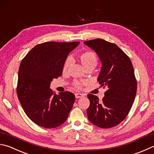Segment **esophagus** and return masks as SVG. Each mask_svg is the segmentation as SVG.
Wrapping results in <instances>:
<instances>
[{
    "label": "esophagus",
    "instance_id": "obj_1",
    "mask_svg": "<svg viewBox=\"0 0 154 154\" xmlns=\"http://www.w3.org/2000/svg\"><path fill=\"white\" fill-rule=\"evenodd\" d=\"M75 97H76V98H80L83 97L84 95L82 94H80V93H76L75 94Z\"/></svg>",
    "mask_w": 154,
    "mask_h": 154
}]
</instances>
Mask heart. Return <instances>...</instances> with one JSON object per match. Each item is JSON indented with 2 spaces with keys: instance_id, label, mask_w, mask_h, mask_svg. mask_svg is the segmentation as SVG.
<instances>
[{
  "instance_id": "1",
  "label": "heart",
  "mask_w": 154,
  "mask_h": 154,
  "mask_svg": "<svg viewBox=\"0 0 154 154\" xmlns=\"http://www.w3.org/2000/svg\"><path fill=\"white\" fill-rule=\"evenodd\" d=\"M78 59L80 62L82 63L85 69L88 68H94L98 63L97 56L94 52L92 51H85L78 54ZM71 63V59L68 58L63 63L62 71L63 73H66L68 71V68ZM86 85L85 81H75L72 84L74 88L76 90H81L84 85Z\"/></svg>"
}]
</instances>
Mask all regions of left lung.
<instances>
[{
    "label": "left lung",
    "instance_id": "obj_1",
    "mask_svg": "<svg viewBox=\"0 0 154 154\" xmlns=\"http://www.w3.org/2000/svg\"><path fill=\"white\" fill-rule=\"evenodd\" d=\"M97 52L103 66L98 81L106 88L102 101L88 94L87 115L91 122L100 128L115 127L126 118L137 92V80L129 56L113 43L102 39L84 42Z\"/></svg>",
    "mask_w": 154,
    "mask_h": 154
}]
</instances>
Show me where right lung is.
<instances>
[{
  "instance_id": "1",
  "label": "right lung",
  "mask_w": 154,
  "mask_h": 154,
  "mask_svg": "<svg viewBox=\"0 0 154 154\" xmlns=\"http://www.w3.org/2000/svg\"><path fill=\"white\" fill-rule=\"evenodd\" d=\"M79 43H40L20 63L17 97L27 117L40 127L55 128L67 119L75 102V95L68 91L57 95L50 86L54 78L62 74L63 63L69 52Z\"/></svg>"
}]
</instances>
